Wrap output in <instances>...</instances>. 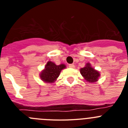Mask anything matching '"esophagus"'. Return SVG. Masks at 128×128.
<instances>
[{"mask_svg": "<svg viewBox=\"0 0 128 128\" xmlns=\"http://www.w3.org/2000/svg\"><path fill=\"white\" fill-rule=\"evenodd\" d=\"M68 66H69L70 68H75V65H74V64H70V65H68Z\"/></svg>", "mask_w": 128, "mask_h": 128, "instance_id": "obj_1", "label": "esophagus"}]
</instances>
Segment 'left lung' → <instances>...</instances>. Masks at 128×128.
<instances>
[{"instance_id":"1","label":"left lung","mask_w":128,"mask_h":128,"mask_svg":"<svg viewBox=\"0 0 128 128\" xmlns=\"http://www.w3.org/2000/svg\"><path fill=\"white\" fill-rule=\"evenodd\" d=\"M80 73L87 82L91 83L97 82L100 76V72L94 68L90 63H86L84 67L80 68Z\"/></svg>"}]
</instances>
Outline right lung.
<instances>
[{"instance_id":"right-lung-1","label":"right lung","mask_w":128,"mask_h":128,"mask_svg":"<svg viewBox=\"0 0 128 128\" xmlns=\"http://www.w3.org/2000/svg\"><path fill=\"white\" fill-rule=\"evenodd\" d=\"M65 68L66 65L65 64L57 65L54 62L48 61L45 66L44 69L42 70L40 74V79L44 82H54L60 74L61 71Z\"/></svg>"}]
</instances>
